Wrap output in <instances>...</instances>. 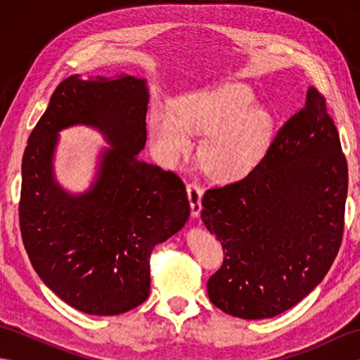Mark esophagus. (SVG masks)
<instances>
[{
    "mask_svg": "<svg viewBox=\"0 0 360 360\" xmlns=\"http://www.w3.org/2000/svg\"><path fill=\"white\" fill-rule=\"evenodd\" d=\"M187 196L190 202V209H192V215L198 217L201 212V200H202V188L198 182H188L187 184Z\"/></svg>",
    "mask_w": 360,
    "mask_h": 360,
    "instance_id": "esophagus-1",
    "label": "esophagus"
}]
</instances>
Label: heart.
<instances>
[{
    "instance_id": "b5f03b06",
    "label": "heart",
    "mask_w": 360,
    "mask_h": 360,
    "mask_svg": "<svg viewBox=\"0 0 360 360\" xmlns=\"http://www.w3.org/2000/svg\"><path fill=\"white\" fill-rule=\"evenodd\" d=\"M255 105L252 89L241 83L184 94L173 101L172 112L151 114V141L174 160L192 147L188 131L207 134L200 151L205 173L221 182L241 179L263 159L272 137L271 116Z\"/></svg>"
}]
</instances>
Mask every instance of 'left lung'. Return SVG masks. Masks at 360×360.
I'll use <instances>...</instances> for the list:
<instances>
[{
	"label": "left lung",
	"instance_id": "obj_1",
	"mask_svg": "<svg viewBox=\"0 0 360 360\" xmlns=\"http://www.w3.org/2000/svg\"><path fill=\"white\" fill-rule=\"evenodd\" d=\"M348 165L325 96L309 88L244 178L210 187L201 219L224 252L210 302L233 317L269 319L307 297L338 257Z\"/></svg>",
	"mask_w": 360,
	"mask_h": 360
}]
</instances>
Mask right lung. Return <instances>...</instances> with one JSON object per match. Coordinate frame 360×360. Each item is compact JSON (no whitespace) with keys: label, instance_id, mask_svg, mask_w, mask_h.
Returning <instances> with one entry per match:
<instances>
[{"label":"right lung","instance_id":"right-lung-1","mask_svg":"<svg viewBox=\"0 0 360 360\" xmlns=\"http://www.w3.org/2000/svg\"><path fill=\"white\" fill-rule=\"evenodd\" d=\"M143 80L65 79L29 136L18 204L25 249L40 278L70 307L116 316L150 292V257L190 215L178 174L137 160L147 141ZM74 123L101 127L115 145L91 193L68 197L51 181L56 133Z\"/></svg>","mask_w":360,"mask_h":360}]
</instances>
